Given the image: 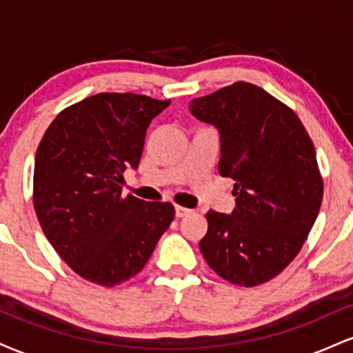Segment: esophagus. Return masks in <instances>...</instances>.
I'll return each instance as SVG.
<instances>
[{"label": "esophagus", "instance_id": "34e87169", "mask_svg": "<svg viewBox=\"0 0 353 353\" xmlns=\"http://www.w3.org/2000/svg\"><path fill=\"white\" fill-rule=\"evenodd\" d=\"M190 214V209L188 208H182V205H176V217H184Z\"/></svg>", "mask_w": 353, "mask_h": 353}]
</instances>
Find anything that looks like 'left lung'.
I'll use <instances>...</instances> for the list:
<instances>
[{
	"label": "left lung",
	"mask_w": 353,
	"mask_h": 353,
	"mask_svg": "<svg viewBox=\"0 0 353 353\" xmlns=\"http://www.w3.org/2000/svg\"><path fill=\"white\" fill-rule=\"evenodd\" d=\"M189 109L219 129V174L236 181L232 214H205L201 252L224 281L261 285L301 252L319 216L323 181L314 143L292 109L244 81Z\"/></svg>",
	"instance_id": "8db88e82"
}]
</instances>
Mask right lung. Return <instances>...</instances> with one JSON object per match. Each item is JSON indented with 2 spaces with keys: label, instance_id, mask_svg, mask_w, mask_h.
Here are the masks:
<instances>
[{
  "label": "right lung",
  "instance_id": "add662e5",
  "mask_svg": "<svg viewBox=\"0 0 353 353\" xmlns=\"http://www.w3.org/2000/svg\"><path fill=\"white\" fill-rule=\"evenodd\" d=\"M171 101L99 92L63 109L34 159L33 204L44 236L86 281L119 285L139 274L174 219L171 202L123 197L149 124Z\"/></svg>",
  "mask_w": 353,
  "mask_h": 353
}]
</instances>
